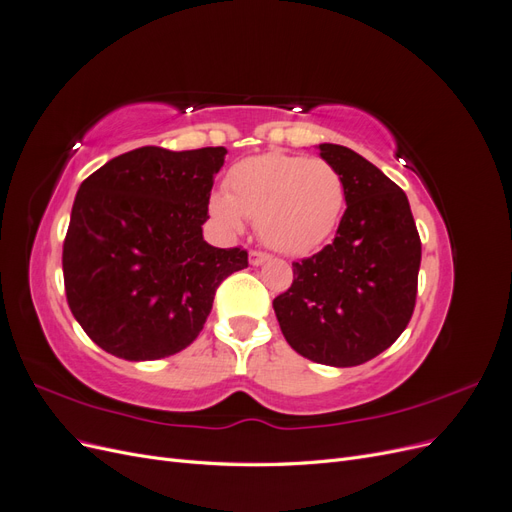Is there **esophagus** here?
Instances as JSON below:
<instances>
[{
    "mask_svg": "<svg viewBox=\"0 0 512 512\" xmlns=\"http://www.w3.org/2000/svg\"><path fill=\"white\" fill-rule=\"evenodd\" d=\"M271 260V256L269 254H265V252H250V262L254 267H260V265H265V262H269Z\"/></svg>",
    "mask_w": 512,
    "mask_h": 512,
    "instance_id": "1",
    "label": "esophagus"
}]
</instances>
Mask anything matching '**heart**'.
<instances>
[{"label": "heart", "instance_id": "1", "mask_svg": "<svg viewBox=\"0 0 512 512\" xmlns=\"http://www.w3.org/2000/svg\"><path fill=\"white\" fill-rule=\"evenodd\" d=\"M228 188L211 198L215 220L239 232L252 215L262 241L286 254L316 250L346 207L344 181L329 162L282 151L237 162L228 170Z\"/></svg>", "mask_w": 512, "mask_h": 512}]
</instances>
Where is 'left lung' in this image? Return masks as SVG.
<instances>
[{"mask_svg": "<svg viewBox=\"0 0 512 512\" xmlns=\"http://www.w3.org/2000/svg\"><path fill=\"white\" fill-rule=\"evenodd\" d=\"M346 188L333 243L292 262V284L273 299L286 342L305 359L354 367L404 333L414 312L421 237L406 192L359 153L322 143Z\"/></svg>", "mask_w": 512, "mask_h": 512, "instance_id": "8db88e82", "label": "left lung"}]
</instances>
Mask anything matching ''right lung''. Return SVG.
<instances>
[{
    "label": "right lung",
    "mask_w": 512,
    "mask_h": 512,
    "mask_svg": "<svg viewBox=\"0 0 512 512\" xmlns=\"http://www.w3.org/2000/svg\"><path fill=\"white\" fill-rule=\"evenodd\" d=\"M226 147H138L106 162L76 192L64 241L70 312L104 352L166 359L203 331L241 247L203 239L213 175Z\"/></svg>",
    "instance_id": "add662e5"
}]
</instances>
